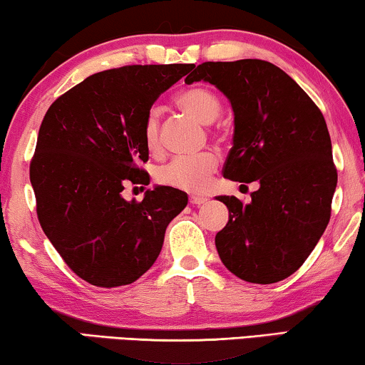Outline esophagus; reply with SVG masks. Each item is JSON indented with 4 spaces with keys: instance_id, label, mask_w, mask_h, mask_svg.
Returning <instances> with one entry per match:
<instances>
[{
    "instance_id": "esophagus-1",
    "label": "esophagus",
    "mask_w": 365,
    "mask_h": 365,
    "mask_svg": "<svg viewBox=\"0 0 365 365\" xmlns=\"http://www.w3.org/2000/svg\"><path fill=\"white\" fill-rule=\"evenodd\" d=\"M206 201H207V199L204 196H191V197H189V202L194 204V206H199V204H204Z\"/></svg>"
}]
</instances>
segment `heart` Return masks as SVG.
<instances>
[{"label": "heart", "instance_id": "b5f03b06", "mask_svg": "<svg viewBox=\"0 0 365 365\" xmlns=\"http://www.w3.org/2000/svg\"><path fill=\"white\" fill-rule=\"evenodd\" d=\"M178 106L204 124L212 123L221 113V103L209 89L189 88L178 94ZM144 146L149 153L156 154L161 149L159 138V119L156 113H149L143 128ZM217 158L212 153H202L191 158H174L171 163L163 166L156 174V179L164 186H171L182 191L197 192L207 186L209 178L216 173Z\"/></svg>", "mask_w": 365, "mask_h": 365}]
</instances>
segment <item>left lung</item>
Here are the masks:
<instances>
[{"mask_svg": "<svg viewBox=\"0 0 365 365\" xmlns=\"http://www.w3.org/2000/svg\"><path fill=\"white\" fill-rule=\"evenodd\" d=\"M201 79L234 111L224 178L259 182L249 204L216 197L229 209L216 234L219 257L242 281L279 282L302 266L331 219L337 171L326 119L289 74L262 59L202 63L186 83Z\"/></svg>", "mask_w": 365, "mask_h": 365, "instance_id": "obj_1", "label": "left lung"}]
</instances>
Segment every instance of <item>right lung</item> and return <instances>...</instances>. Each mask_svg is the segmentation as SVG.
<instances>
[{"label":"right lung","mask_w":365,"mask_h":365,"mask_svg":"<svg viewBox=\"0 0 365 365\" xmlns=\"http://www.w3.org/2000/svg\"><path fill=\"white\" fill-rule=\"evenodd\" d=\"M191 64H134L84 79L44 114L29 179L39 224L68 267L98 287L131 284L156 261L168 224L187 194L169 186L121 196L126 184L148 186L143 128L154 101Z\"/></svg>","instance_id":"obj_1"}]
</instances>
